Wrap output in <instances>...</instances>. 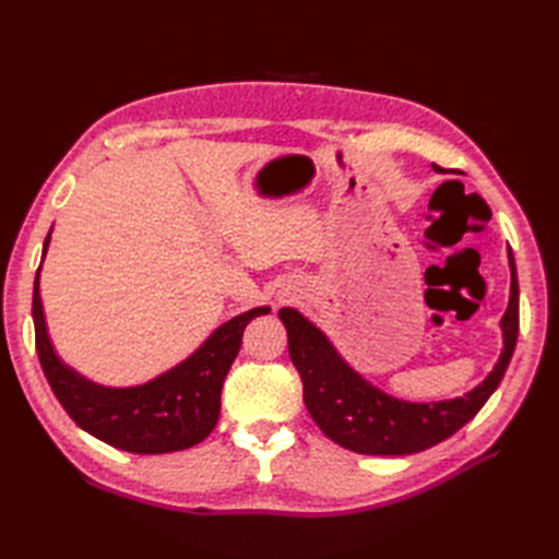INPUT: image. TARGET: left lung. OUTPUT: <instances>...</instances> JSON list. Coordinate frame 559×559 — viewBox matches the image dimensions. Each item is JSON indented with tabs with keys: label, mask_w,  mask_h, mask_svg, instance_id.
Segmentation results:
<instances>
[{
	"label": "left lung",
	"mask_w": 559,
	"mask_h": 559,
	"mask_svg": "<svg viewBox=\"0 0 559 559\" xmlns=\"http://www.w3.org/2000/svg\"><path fill=\"white\" fill-rule=\"evenodd\" d=\"M511 263V300L501 319L503 352L492 373L462 399L438 403H408L380 392L341 359L314 324L292 308H282L280 319L289 335V357L302 382V401L333 443L359 454H413L445 441L492 396L518 343V273Z\"/></svg>",
	"instance_id": "1"
}]
</instances>
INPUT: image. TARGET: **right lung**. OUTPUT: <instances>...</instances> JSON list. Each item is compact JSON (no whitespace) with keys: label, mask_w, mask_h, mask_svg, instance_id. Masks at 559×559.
Here are the masks:
<instances>
[{"label":"right lung","mask_w":559,"mask_h":559,"mask_svg":"<svg viewBox=\"0 0 559 559\" xmlns=\"http://www.w3.org/2000/svg\"><path fill=\"white\" fill-rule=\"evenodd\" d=\"M50 233L44 240V253ZM41 270V265H39ZM39 270L32 294L37 354L56 399L76 425L118 450L163 454L186 450L212 433L222 411V389L238 357L245 326L270 308L249 310L218 326L200 349L160 378L140 386H99L64 366L48 341L39 298Z\"/></svg>","instance_id":"add662e5"}]
</instances>
